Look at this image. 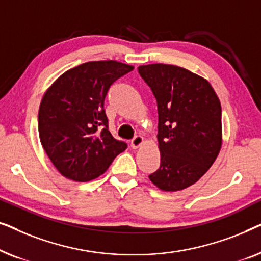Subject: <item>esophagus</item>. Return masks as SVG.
<instances>
[{
    "instance_id": "obj_1",
    "label": "esophagus",
    "mask_w": 261,
    "mask_h": 261,
    "mask_svg": "<svg viewBox=\"0 0 261 261\" xmlns=\"http://www.w3.org/2000/svg\"><path fill=\"white\" fill-rule=\"evenodd\" d=\"M144 142H145V139H144V137H141V135H137V137H135L133 140L130 141V146H132V148H139L140 147L141 145H144Z\"/></svg>"
}]
</instances>
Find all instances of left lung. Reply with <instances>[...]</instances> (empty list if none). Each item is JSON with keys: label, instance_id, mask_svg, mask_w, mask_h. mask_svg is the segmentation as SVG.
Instances as JSON below:
<instances>
[{"label": "left lung", "instance_id": "obj_1", "mask_svg": "<svg viewBox=\"0 0 261 261\" xmlns=\"http://www.w3.org/2000/svg\"><path fill=\"white\" fill-rule=\"evenodd\" d=\"M139 73L158 105L160 167L149 180L163 191L195 184L222 146L221 103L205 78L170 64H148Z\"/></svg>", "mask_w": 261, "mask_h": 261}]
</instances>
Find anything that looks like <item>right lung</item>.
<instances>
[{"label": "right lung", "instance_id": "obj_1", "mask_svg": "<svg viewBox=\"0 0 261 261\" xmlns=\"http://www.w3.org/2000/svg\"><path fill=\"white\" fill-rule=\"evenodd\" d=\"M133 69L117 60L88 62L67 70L46 90L39 108V138L67 179H95L127 148L108 129L105 98L110 85Z\"/></svg>", "mask_w": 261, "mask_h": 261}]
</instances>
